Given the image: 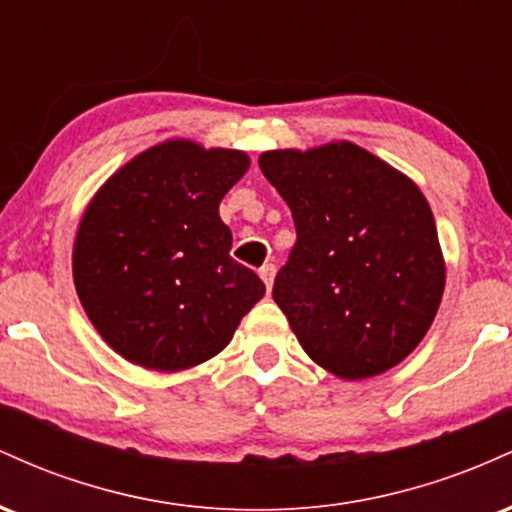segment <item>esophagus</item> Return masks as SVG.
Wrapping results in <instances>:
<instances>
[{
	"label": "esophagus",
	"instance_id": "obj_1",
	"mask_svg": "<svg viewBox=\"0 0 512 512\" xmlns=\"http://www.w3.org/2000/svg\"><path fill=\"white\" fill-rule=\"evenodd\" d=\"M274 274H276L274 264H264V267L260 269V279L264 281V286H267V289H272V284H274Z\"/></svg>",
	"mask_w": 512,
	"mask_h": 512
}]
</instances>
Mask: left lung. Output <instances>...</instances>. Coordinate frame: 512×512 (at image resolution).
<instances>
[{
	"label": "left lung",
	"instance_id": "1",
	"mask_svg": "<svg viewBox=\"0 0 512 512\" xmlns=\"http://www.w3.org/2000/svg\"><path fill=\"white\" fill-rule=\"evenodd\" d=\"M260 168L296 223L272 296L305 354L342 380L395 368L426 337L445 289L424 192L346 139L264 151Z\"/></svg>",
	"mask_w": 512,
	"mask_h": 512
}]
</instances>
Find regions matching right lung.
Masks as SVG:
<instances>
[{"mask_svg": "<svg viewBox=\"0 0 512 512\" xmlns=\"http://www.w3.org/2000/svg\"><path fill=\"white\" fill-rule=\"evenodd\" d=\"M238 149L166 139L98 187L76 228L79 301L105 344L161 373L195 368L228 346L264 296L252 269L231 260L223 195L248 173Z\"/></svg>", "mask_w": 512, "mask_h": 512, "instance_id": "right-lung-1", "label": "right lung"}]
</instances>
